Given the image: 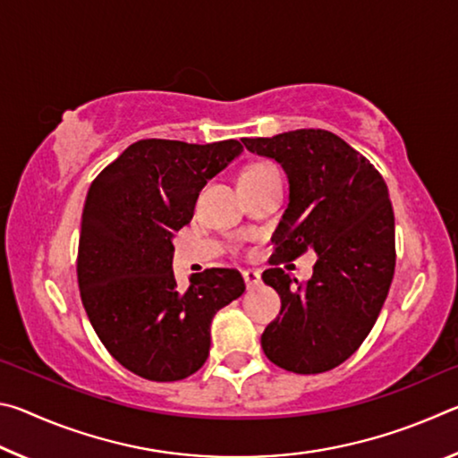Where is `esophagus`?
<instances>
[{"label": "esophagus", "instance_id": "34e87169", "mask_svg": "<svg viewBox=\"0 0 458 458\" xmlns=\"http://www.w3.org/2000/svg\"><path fill=\"white\" fill-rule=\"evenodd\" d=\"M242 276H244V283H246L248 289H254V286L260 284V273H259V270H244Z\"/></svg>", "mask_w": 458, "mask_h": 458}]
</instances>
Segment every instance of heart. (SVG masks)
I'll use <instances>...</instances> for the list:
<instances>
[{"label": "heart", "mask_w": 458, "mask_h": 458, "mask_svg": "<svg viewBox=\"0 0 458 458\" xmlns=\"http://www.w3.org/2000/svg\"><path fill=\"white\" fill-rule=\"evenodd\" d=\"M278 174L275 165L270 164H254V165H248L242 174H240V182L242 180H259V177H267V175H273Z\"/></svg>", "instance_id": "b5f03b06"}]
</instances>
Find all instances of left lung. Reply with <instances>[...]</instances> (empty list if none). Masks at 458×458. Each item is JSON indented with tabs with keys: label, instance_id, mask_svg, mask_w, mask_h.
<instances>
[{
	"label": "left lung",
	"instance_id": "1",
	"mask_svg": "<svg viewBox=\"0 0 458 458\" xmlns=\"http://www.w3.org/2000/svg\"><path fill=\"white\" fill-rule=\"evenodd\" d=\"M289 180V206L273 234L276 260L317 254L307 283L268 268L262 281L281 313L260 337L267 358L294 374L344 363L374 327L396 267L394 210L384 177L344 139L323 129L242 139Z\"/></svg>",
	"mask_w": 458,
	"mask_h": 458
}]
</instances>
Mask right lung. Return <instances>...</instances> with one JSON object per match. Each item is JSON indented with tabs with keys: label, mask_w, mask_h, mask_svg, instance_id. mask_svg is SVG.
Instances as JSON below:
<instances>
[{
	"label": "right lung",
	"mask_w": 458,
	"mask_h": 458,
	"mask_svg": "<svg viewBox=\"0 0 458 458\" xmlns=\"http://www.w3.org/2000/svg\"><path fill=\"white\" fill-rule=\"evenodd\" d=\"M242 145L143 139L90 183L79 242V286L92 329L123 368L151 382L198 371L214 315L244 293L234 268H208L180 289L174 236L191 220L204 185Z\"/></svg>",
	"instance_id": "right-lung-1"
}]
</instances>
